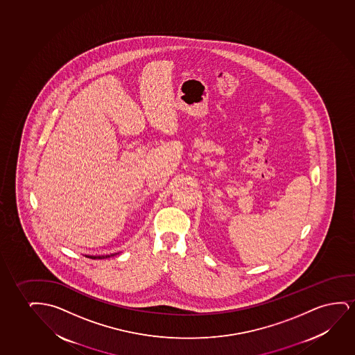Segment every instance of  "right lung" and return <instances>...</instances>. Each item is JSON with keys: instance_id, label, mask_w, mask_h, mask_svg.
I'll return each mask as SVG.
<instances>
[{"instance_id": "add662e5", "label": "right lung", "mask_w": 355, "mask_h": 355, "mask_svg": "<svg viewBox=\"0 0 355 355\" xmlns=\"http://www.w3.org/2000/svg\"><path fill=\"white\" fill-rule=\"evenodd\" d=\"M88 258H92V259H103V258L110 257V256H86Z\"/></svg>"}]
</instances>
